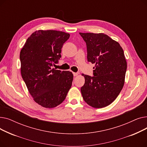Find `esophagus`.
<instances>
[{
	"mask_svg": "<svg viewBox=\"0 0 147 147\" xmlns=\"http://www.w3.org/2000/svg\"><path fill=\"white\" fill-rule=\"evenodd\" d=\"M73 75H74V76H77L79 75V73H73Z\"/></svg>",
	"mask_w": 147,
	"mask_h": 147,
	"instance_id": "1",
	"label": "esophagus"
}]
</instances>
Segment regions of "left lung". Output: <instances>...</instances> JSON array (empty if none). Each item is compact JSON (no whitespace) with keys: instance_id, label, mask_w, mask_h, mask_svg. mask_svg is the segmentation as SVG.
<instances>
[{"instance_id":"1","label":"left lung","mask_w":147,"mask_h":147,"mask_svg":"<svg viewBox=\"0 0 147 147\" xmlns=\"http://www.w3.org/2000/svg\"><path fill=\"white\" fill-rule=\"evenodd\" d=\"M86 43L88 61L95 64L94 76L83 74L84 101L100 109L111 104L125 84L127 62L120 44L104 33H79Z\"/></svg>"}]
</instances>
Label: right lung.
Listing matches in <instances>:
<instances>
[{
	"instance_id": "add662e5",
	"label": "right lung",
	"mask_w": 147,
	"mask_h": 147,
	"mask_svg": "<svg viewBox=\"0 0 147 147\" xmlns=\"http://www.w3.org/2000/svg\"><path fill=\"white\" fill-rule=\"evenodd\" d=\"M69 34L39 30L33 33L20 52L21 73L34 101L43 107L54 108L63 102L71 87L73 74L52 68L61 55Z\"/></svg>"
}]
</instances>
